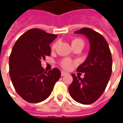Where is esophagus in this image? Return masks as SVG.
I'll use <instances>...</instances> for the list:
<instances>
[{"label": "esophagus", "mask_w": 123, "mask_h": 123, "mask_svg": "<svg viewBox=\"0 0 123 123\" xmlns=\"http://www.w3.org/2000/svg\"><path fill=\"white\" fill-rule=\"evenodd\" d=\"M68 74V73H66V72H65V71H63V70L61 72V74H62V77H63V76H65V75H66V74Z\"/></svg>", "instance_id": "34e87169"}]
</instances>
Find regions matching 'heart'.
Returning <instances> with one entry per match:
<instances>
[{
  "mask_svg": "<svg viewBox=\"0 0 123 123\" xmlns=\"http://www.w3.org/2000/svg\"><path fill=\"white\" fill-rule=\"evenodd\" d=\"M71 44H72V46L73 47L74 46H76L77 45H80V44H83L84 45V42L83 41V40H81V38H79V37H76V38H74L73 39V40L71 42ZM57 46V43H55L52 46V49H55ZM73 62L70 60V59H64L62 60V62H60V65L62 68H64L65 69H70L72 66H73Z\"/></svg>",
  "mask_w": 123,
  "mask_h": 123,
  "instance_id": "b5f03b06",
  "label": "heart"
}]
</instances>
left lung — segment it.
<instances>
[{"label": "left lung", "mask_w": 123, "mask_h": 123, "mask_svg": "<svg viewBox=\"0 0 123 123\" xmlns=\"http://www.w3.org/2000/svg\"><path fill=\"white\" fill-rule=\"evenodd\" d=\"M75 33L83 34L89 40L90 49L87 59L77 70L84 73V78L72 74L73 81L69 93L75 101L87 105L95 102L107 87L112 70V58L106 40L90 28H82Z\"/></svg>", "instance_id": "obj_1"}]
</instances>
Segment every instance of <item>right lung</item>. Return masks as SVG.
<instances>
[{
    "mask_svg": "<svg viewBox=\"0 0 123 123\" xmlns=\"http://www.w3.org/2000/svg\"><path fill=\"white\" fill-rule=\"evenodd\" d=\"M57 37L39 29L23 33L9 56V75L17 93L29 103H39L51 94L61 72L55 68L45 71L41 61L50 55V44Z\"/></svg>",
    "mask_w": 123,
    "mask_h": 123,
    "instance_id": "1",
    "label": "right lung"
}]
</instances>
